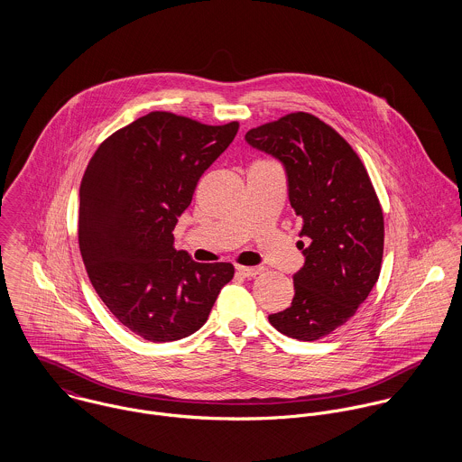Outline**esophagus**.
<instances>
[{
	"instance_id": "34e87169",
	"label": "esophagus",
	"mask_w": 462,
	"mask_h": 462,
	"mask_svg": "<svg viewBox=\"0 0 462 462\" xmlns=\"http://www.w3.org/2000/svg\"><path fill=\"white\" fill-rule=\"evenodd\" d=\"M262 266H236V272L244 277H256L258 273H262Z\"/></svg>"
}]
</instances>
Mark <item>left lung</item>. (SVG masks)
<instances>
[{
	"mask_svg": "<svg viewBox=\"0 0 462 462\" xmlns=\"http://www.w3.org/2000/svg\"><path fill=\"white\" fill-rule=\"evenodd\" d=\"M251 147L279 160L288 198L302 222L304 266L293 275L291 306L268 317L284 336L315 341L352 319L379 279L384 217L354 149L304 112L253 128Z\"/></svg>",
	"mask_w": 462,
	"mask_h": 462,
	"instance_id": "obj_1",
	"label": "left lung"
}]
</instances>
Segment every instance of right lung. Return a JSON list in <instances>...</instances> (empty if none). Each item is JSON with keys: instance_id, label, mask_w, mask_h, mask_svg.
<instances>
[{"instance_id": "right-lung-1", "label": "right lung", "mask_w": 462, "mask_h": 462, "mask_svg": "<svg viewBox=\"0 0 462 462\" xmlns=\"http://www.w3.org/2000/svg\"><path fill=\"white\" fill-rule=\"evenodd\" d=\"M238 123L208 126L151 112L108 136L79 187L78 242L88 279L112 315L163 343L200 329L233 279L231 263H198L174 249V227L199 178Z\"/></svg>"}]
</instances>
